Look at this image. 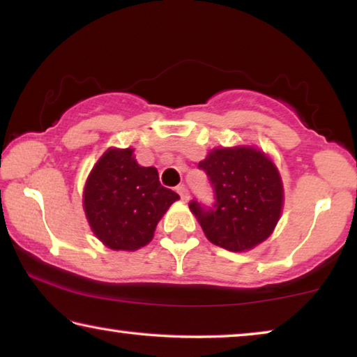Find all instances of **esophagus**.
<instances>
[{
  "mask_svg": "<svg viewBox=\"0 0 357 357\" xmlns=\"http://www.w3.org/2000/svg\"><path fill=\"white\" fill-rule=\"evenodd\" d=\"M176 192L179 193L181 200H184V202L189 200V190H187L185 185H178V187H176Z\"/></svg>",
  "mask_w": 357,
  "mask_h": 357,
  "instance_id": "34e87169",
  "label": "esophagus"
}]
</instances>
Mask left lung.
I'll list each match as a JSON object with an SVG mask.
<instances>
[{
  "label": "left lung",
  "mask_w": 357,
  "mask_h": 357,
  "mask_svg": "<svg viewBox=\"0 0 357 357\" xmlns=\"http://www.w3.org/2000/svg\"><path fill=\"white\" fill-rule=\"evenodd\" d=\"M214 189L213 206L189 208L211 243L231 252L250 250L274 231L283 206L277 167L253 146L217 148L198 164Z\"/></svg>",
  "instance_id": "8db88e82"
}]
</instances>
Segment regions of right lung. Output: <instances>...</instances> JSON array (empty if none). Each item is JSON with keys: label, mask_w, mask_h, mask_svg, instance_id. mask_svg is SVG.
I'll use <instances>...</instances> for the list:
<instances>
[{"label": "right lung", "mask_w": 357, "mask_h": 357, "mask_svg": "<svg viewBox=\"0 0 357 357\" xmlns=\"http://www.w3.org/2000/svg\"><path fill=\"white\" fill-rule=\"evenodd\" d=\"M176 200L179 195L160 184L154 167L137 164L132 148L105 151L83 192L89 227L113 250L146 245L162 215Z\"/></svg>", "instance_id": "add662e5"}]
</instances>
